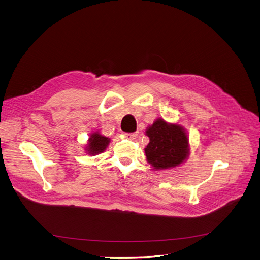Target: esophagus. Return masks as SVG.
<instances>
[{"label":"esophagus","mask_w":260,"mask_h":260,"mask_svg":"<svg viewBox=\"0 0 260 260\" xmlns=\"http://www.w3.org/2000/svg\"><path fill=\"white\" fill-rule=\"evenodd\" d=\"M137 135H139V132H133V133H127L125 136L127 137L128 140H134L135 137H137Z\"/></svg>","instance_id":"esophagus-1"}]
</instances>
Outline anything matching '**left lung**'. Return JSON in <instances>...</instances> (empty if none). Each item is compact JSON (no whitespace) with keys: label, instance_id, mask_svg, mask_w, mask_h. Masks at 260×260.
I'll use <instances>...</instances> for the list:
<instances>
[{"label":"left lung","instance_id":"left-lung-1","mask_svg":"<svg viewBox=\"0 0 260 260\" xmlns=\"http://www.w3.org/2000/svg\"><path fill=\"white\" fill-rule=\"evenodd\" d=\"M146 135L150 140L145 148L146 157L154 169H170L188 158L189 139L181 126L157 118L147 128Z\"/></svg>","mask_w":260,"mask_h":260}]
</instances>
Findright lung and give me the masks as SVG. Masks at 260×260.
<instances>
[{
  "label": "right lung",
  "instance_id": "add662e5",
  "mask_svg": "<svg viewBox=\"0 0 260 260\" xmlns=\"http://www.w3.org/2000/svg\"><path fill=\"white\" fill-rule=\"evenodd\" d=\"M110 143L109 137H106L99 132H94L90 135L88 144L86 147L87 153L90 155H96L102 153L106 150V148L108 147Z\"/></svg>",
  "mask_w": 260,
  "mask_h": 260
}]
</instances>
